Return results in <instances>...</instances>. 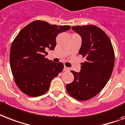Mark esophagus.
Returning a JSON list of instances; mask_svg holds the SVG:
<instances>
[{
    "mask_svg": "<svg viewBox=\"0 0 125 125\" xmlns=\"http://www.w3.org/2000/svg\"><path fill=\"white\" fill-rule=\"evenodd\" d=\"M63 70H64V71H69L70 68H69V67H67L65 66L64 68H63Z\"/></svg>",
    "mask_w": 125,
    "mask_h": 125,
    "instance_id": "esophagus-1",
    "label": "esophagus"
}]
</instances>
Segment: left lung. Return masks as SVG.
Returning <instances> with one entry per match:
<instances>
[{
  "label": "left lung",
  "instance_id": "obj_1",
  "mask_svg": "<svg viewBox=\"0 0 125 125\" xmlns=\"http://www.w3.org/2000/svg\"><path fill=\"white\" fill-rule=\"evenodd\" d=\"M72 29L82 36L79 54L85 58L79 73L71 71L74 81L66 85L70 96L85 101L99 94L110 79L113 71L115 54L110 38L94 25L76 26Z\"/></svg>",
  "mask_w": 125,
  "mask_h": 125
}]
</instances>
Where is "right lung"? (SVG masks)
I'll use <instances>...</instances> for the list:
<instances>
[{"label":"right lung","instance_id":"obj_1","mask_svg":"<svg viewBox=\"0 0 125 125\" xmlns=\"http://www.w3.org/2000/svg\"><path fill=\"white\" fill-rule=\"evenodd\" d=\"M70 28L35 20L15 37L10 50V66L15 83L24 94L31 97L43 95L52 79L62 71L63 63L52 62L45 56L46 50L55 48L58 34Z\"/></svg>","mask_w":125,"mask_h":125}]
</instances>
